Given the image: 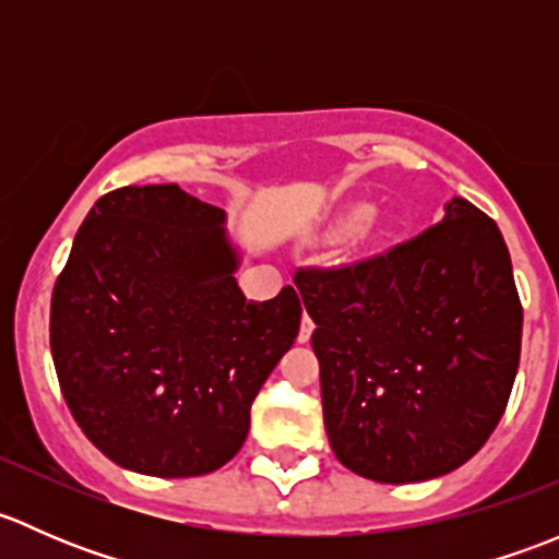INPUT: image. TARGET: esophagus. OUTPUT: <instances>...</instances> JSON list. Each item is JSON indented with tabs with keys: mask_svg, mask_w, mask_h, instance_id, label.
Masks as SVG:
<instances>
[{
	"mask_svg": "<svg viewBox=\"0 0 559 559\" xmlns=\"http://www.w3.org/2000/svg\"><path fill=\"white\" fill-rule=\"evenodd\" d=\"M311 335H313V319L311 316H302V324H300V335H297V341L300 343H308L311 341Z\"/></svg>",
	"mask_w": 559,
	"mask_h": 559,
	"instance_id": "obj_1",
	"label": "esophagus"
}]
</instances>
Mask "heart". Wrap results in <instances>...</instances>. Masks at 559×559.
Segmentation results:
<instances>
[{"label":"heart","mask_w":559,"mask_h":559,"mask_svg":"<svg viewBox=\"0 0 559 559\" xmlns=\"http://www.w3.org/2000/svg\"><path fill=\"white\" fill-rule=\"evenodd\" d=\"M368 218H370V205H357L346 218H343L341 233H352V229H357L359 224H365Z\"/></svg>","instance_id":"1"}]
</instances>
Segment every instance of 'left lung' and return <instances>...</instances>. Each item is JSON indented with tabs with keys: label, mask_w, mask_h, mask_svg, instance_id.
Returning <instances> with one entry per match:
<instances>
[{
	"label": "left lung",
	"mask_w": 559,
	"mask_h": 559,
	"mask_svg": "<svg viewBox=\"0 0 559 559\" xmlns=\"http://www.w3.org/2000/svg\"><path fill=\"white\" fill-rule=\"evenodd\" d=\"M330 447L381 484L452 473L487 443L520 368L522 306L498 224L462 197L419 238L295 275Z\"/></svg>",
	"instance_id": "8db88e82"
}]
</instances>
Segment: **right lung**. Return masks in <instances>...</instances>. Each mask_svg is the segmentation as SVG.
Returning <instances> with one entry per match:
<instances>
[{"mask_svg": "<svg viewBox=\"0 0 559 559\" xmlns=\"http://www.w3.org/2000/svg\"><path fill=\"white\" fill-rule=\"evenodd\" d=\"M227 213L175 183L123 186L81 224L50 297L70 414L107 460L186 478L243 447L251 403L300 332L292 286L246 300Z\"/></svg>", "mask_w": 559, "mask_h": 559, "instance_id": "obj_1", "label": "right lung"}]
</instances>
